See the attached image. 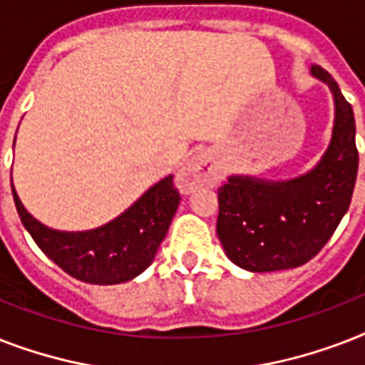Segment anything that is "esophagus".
<instances>
[{
    "label": "esophagus",
    "instance_id": "esophagus-1",
    "mask_svg": "<svg viewBox=\"0 0 365 365\" xmlns=\"http://www.w3.org/2000/svg\"><path fill=\"white\" fill-rule=\"evenodd\" d=\"M222 178V168L217 166L208 151H197L176 176L178 187L182 191H193L199 185H216Z\"/></svg>",
    "mask_w": 365,
    "mask_h": 365
}]
</instances>
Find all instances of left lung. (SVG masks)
I'll use <instances>...</instances> for the list:
<instances>
[{
  "label": "left lung",
  "mask_w": 365,
  "mask_h": 365,
  "mask_svg": "<svg viewBox=\"0 0 365 365\" xmlns=\"http://www.w3.org/2000/svg\"><path fill=\"white\" fill-rule=\"evenodd\" d=\"M311 76L334 94L331 140L312 170L272 182L229 176L217 189V237L235 265L271 272L305 265L324 248L349 210L356 183L358 149L352 106L320 66Z\"/></svg>",
  "instance_id": "8db88e82"
}]
</instances>
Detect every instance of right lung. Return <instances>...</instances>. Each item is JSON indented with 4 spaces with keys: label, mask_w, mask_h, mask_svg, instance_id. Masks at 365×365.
Listing matches in <instances>:
<instances>
[{
    "label": "right lung",
    "mask_w": 365,
    "mask_h": 365,
    "mask_svg": "<svg viewBox=\"0 0 365 365\" xmlns=\"http://www.w3.org/2000/svg\"><path fill=\"white\" fill-rule=\"evenodd\" d=\"M11 189L20 222L43 254L70 277L102 286L128 282L153 263L180 205L170 174L151 185L115 220L88 231H56L26 210L13 180Z\"/></svg>",
    "instance_id": "add662e5"
}]
</instances>
